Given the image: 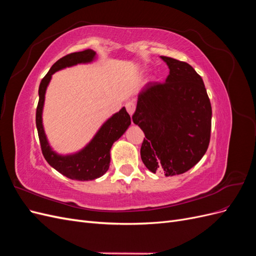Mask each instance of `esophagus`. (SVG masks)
<instances>
[{"label": "esophagus", "mask_w": 256, "mask_h": 256, "mask_svg": "<svg viewBox=\"0 0 256 256\" xmlns=\"http://www.w3.org/2000/svg\"><path fill=\"white\" fill-rule=\"evenodd\" d=\"M125 106H126L127 112H128L130 115H132V114L134 113V111H136V104H134V102H126Z\"/></svg>", "instance_id": "34e87169"}]
</instances>
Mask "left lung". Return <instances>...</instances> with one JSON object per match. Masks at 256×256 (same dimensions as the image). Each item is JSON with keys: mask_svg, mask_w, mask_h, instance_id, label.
<instances>
[{"mask_svg": "<svg viewBox=\"0 0 256 256\" xmlns=\"http://www.w3.org/2000/svg\"><path fill=\"white\" fill-rule=\"evenodd\" d=\"M166 82H150L138 96L132 120L146 139L141 158L150 172H187L205 154L212 130V104L203 79L186 62L161 56Z\"/></svg>", "mask_w": 256, "mask_h": 256, "instance_id": "8db88e82", "label": "left lung"}]
</instances>
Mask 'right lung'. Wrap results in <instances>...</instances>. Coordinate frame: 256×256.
I'll use <instances>...</instances> for the list:
<instances>
[{
  "label": "right lung",
  "mask_w": 256,
  "mask_h": 256,
  "mask_svg": "<svg viewBox=\"0 0 256 256\" xmlns=\"http://www.w3.org/2000/svg\"><path fill=\"white\" fill-rule=\"evenodd\" d=\"M96 56V52L90 49L67 54L60 58L51 67L48 74L40 82L36 109V127L40 136L42 152L48 164L64 176L74 180H92L102 176L110 166V150L115 141L125 134L131 124L130 115L125 108L112 115L98 130L92 140L78 152L67 156L53 152L46 136L42 126V108L44 102V94L52 74L60 69L70 67L76 64L90 63Z\"/></svg>",
  "instance_id": "right-lung-1"
}]
</instances>
